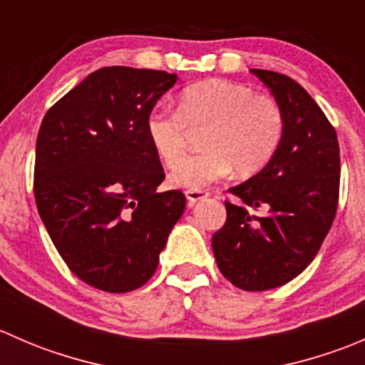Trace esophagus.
Returning a JSON list of instances; mask_svg holds the SVG:
<instances>
[{
	"label": "esophagus",
	"instance_id": "34e87169",
	"mask_svg": "<svg viewBox=\"0 0 365 365\" xmlns=\"http://www.w3.org/2000/svg\"><path fill=\"white\" fill-rule=\"evenodd\" d=\"M185 197L190 205H196L197 201L206 200V197H208V192H205V190H187Z\"/></svg>",
	"mask_w": 365,
	"mask_h": 365
}]
</instances>
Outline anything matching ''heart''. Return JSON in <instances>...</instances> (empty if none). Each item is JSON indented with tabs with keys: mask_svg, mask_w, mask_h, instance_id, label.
I'll return each instance as SVG.
<instances>
[{
	"mask_svg": "<svg viewBox=\"0 0 365 365\" xmlns=\"http://www.w3.org/2000/svg\"><path fill=\"white\" fill-rule=\"evenodd\" d=\"M210 123L205 153L178 163L169 183L178 189L201 187L230 175H252L270 162L281 145L284 118L277 102L251 86L224 79L190 84L180 93L178 111L155 108L146 116L153 152L173 168L186 148V125Z\"/></svg>",
	"mask_w": 365,
	"mask_h": 365,
	"instance_id": "obj_1",
	"label": "heart"
}]
</instances>
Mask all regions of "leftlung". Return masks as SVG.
Listing matches in <instances>:
<instances>
[{"label":"left lung","mask_w":365,"mask_h":365,"mask_svg":"<svg viewBox=\"0 0 365 365\" xmlns=\"http://www.w3.org/2000/svg\"><path fill=\"white\" fill-rule=\"evenodd\" d=\"M251 72L274 95L284 118L281 145L247 182L231 187L226 224L212 249L224 277L245 292L286 284L314 259L334 222L339 200L337 134L314 98L288 76ZM263 207L261 217L248 213Z\"/></svg>","instance_id":"left-lung-1"}]
</instances>
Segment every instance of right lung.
<instances>
[{"mask_svg":"<svg viewBox=\"0 0 365 365\" xmlns=\"http://www.w3.org/2000/svg\"><path fill=\"white\" fill-rule=\"evenodd\" d=\"M176 79L162 70H95L40 125V219L70 270L102 292L141 288L185 210L180 190L157 192L164 171L146 135V116Z\"/></svg>","mask_w":365,"mask_h":365,"instance_id":"right-lung-1","label":"right lung"}]
</instances>
